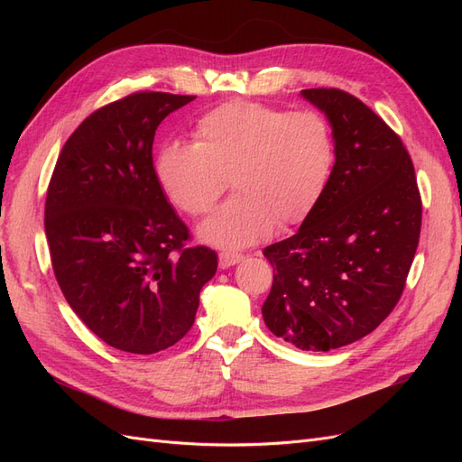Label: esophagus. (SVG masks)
Masks as SVG:
<instances>
[{"label":"esophagus","mask_w":462,"mask_h":462,"mask_svg":"<svg viewBox=\"0 0 462 462\" xmlns=\"http://www.w3.org/2000/svg\"><path fill=\"white\" fill-rule=\"evenodd\" d=\"M245 260V256L243 254H239V253H219V268L221 270H227V268H231V265H235V263H239V262H243Z\"/></svg>","instance_id":"obj_1"}]
</instances>
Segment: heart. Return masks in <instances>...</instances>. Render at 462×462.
Instances as JSON below:
<instances>
[{
    "label": "heart",
    "mask_w": 462,
    "mask_h": 462,
    "mask_svg": "<svg viewBox=\"0 0 462 462\" xmlns=\"http://www.w3.org/2000/svg\"><path fill=\"white\" fill-rule=\"evenodd\" d=\"M335 160V136L316 111L289 114L236 100L197 121L194 144H165L153 173L165 197L192 217L208 214L231 180L236 194L199 233L209 245L243 248L273 226L289 229L309 219L329 187Z\"/></svg>",
    "instance_id": "obj_1"
}]
</instances>
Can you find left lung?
Returning a JSON list of instances; mask_svg holds the SVG:
<instances>
[{"label": "left lung", "mask_w": 462, "mask_h": 462, "mask_svg": "<svg viewBox=\"0 0 462 462\" xmlns=\"http://www.w3.org/2000/svg\"><path fill=\"white\" fill-rule=\"evenodd\" d=\"M302 96L329 119L337 160L300 229L263 248L275 273L262 316L277 337L326 353L365 337L397 306L422 199L401 136L366 104L339 88Z\"/></svg>", "instance_id": "left-lung-1"}]
</instances>
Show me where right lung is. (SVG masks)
<instances>
[{"label":"right lung","mask_w":462,"mask_h":462,"mask_svg":"<svg viewBox=\"0 0 462 462\" xmlns=\"http://www.w3.org/2000/svg\"><path fill=\"white\" fill-rule=\"evenodd\" d=\"M197 96L134 92L96 109L67 138L51 173L44 227L55 279L109 346L153 355L189 333L217 270L190 246L153 173L160 123Z\"/></svg>","instance_id":"obj_1"}]
</instances>
